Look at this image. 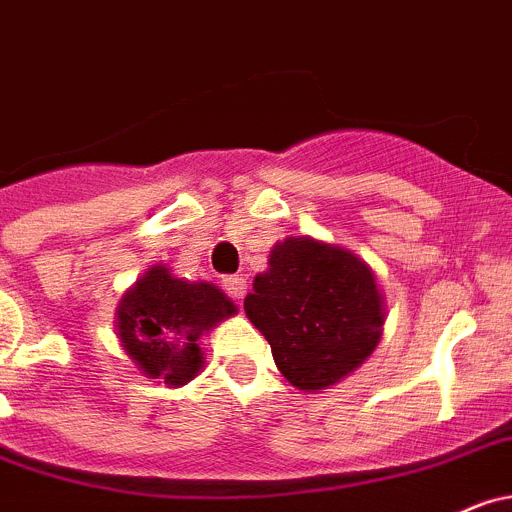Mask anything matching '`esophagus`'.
Returning a JSON list of instances; mask_svg holds the SVG:
<instances>
[{
  "label": "esophagus",
  "mask_w": 512,
  "mask_h": 512,
  "mask_svg": "<svg viewBox=\"0 0 512 512\" xmlns=\"http://www.w3.org/2000/svg\"><path fill=\"white\" fill-rule=\"evenodd\" d=\"M223 289L228 291V296H231V299H236V301H241L243 296H246V291H248V281H246V276H226V279H223Z\"/></svg>",
  "instance_id": "esophagus-1"
}]
</instances>
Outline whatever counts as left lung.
Returning a JSON list of instances; mask_svg holds the SVG:
<instances>
[{"label": "left lung", "instance_id": "8db88e82", "mask_svg": "<svg viewBox=\"0 0 512 512\" xmlns=\"http://www.w3.org/2000/svg\"><path fill=\"white\" fill-rule=\"evenodd\" d=\"M246 316L271 344L279 372L304 392L352 374L382 339L384 296L357 253L309 236L276 243L253 279Z\"/></svg>", "mask_w": 512, "mask_h": 512}]
</instances>
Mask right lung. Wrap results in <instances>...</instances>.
<instances>
[{
	"instance_id": "obj_1",
	"label": "right lung",
	"mask_w": 512,
	"mask_h": 512,
	"mask_svg": "<svg viewBox=\"0 0 512 512\" xmlns=\"http://www.w3.org/2000/svg\"><path fill=\"white\" fill-rule=\"evenodd\" d=\"M236 311L218 286L175 279L168 266H153L120 301L118 337L145 377L180 387L206 364L198 347L203 334Z\"/></svg>"
}]
</instances>
